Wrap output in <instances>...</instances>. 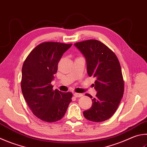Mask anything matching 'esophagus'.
Segmentation results:
<instances>
[{
    "mask_svg": "<svg viewBox=\"0 0 147 147\" xmlns=\"http://www.w3.org/2000/svg\"><path fill=\"white\" fill-rule=\"evenodd\" d=\"M74 96H75L76 98H80V97H82L83 96H84V94H81V93H76V92H74Z\"/></svg>",
    "mask_w": 147,
    "mask_h": 147,
    "instance_id": "34e87169",
    "label": "esophagus"
}]
</instances>
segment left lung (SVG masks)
Masks as SVG:
<instances>
[{"label": "left lung", "instance_id": "1", "mask_svg": "<svg viewBox=\"0 0 147 147\" xmlns=\"http://www.w3.org/2000/svg\"><path fill=\"white\" fill-rule=\"evenodd\" d=\"M86 60L89 76L96 78L97 91L92 105L84 112L87 119L94 122L105 121L116 111L123 98L124 82L121 68L116 55L105 44L96 40L74 44ZM92 98V96L86 94Z\"/></svg>", "mask_w": 147, "mask_h": 147}]
</instances>
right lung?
I'll list each match as a JSON object with an SVG mask.
<instances>
[{
	"instance_id": "obj_1",
	"label": "right lung",
	"mask_w": 147,
	"mask_h": 147,
	"mask_svg": "<svg viewBox=\"0 0 147 147\" xmlns=\"http://www.w3.org/2000/svg\"><path fill=\"white\" fill-rule=\"evenodd\" d=\"M72 44L47 42L31 51L24 62L21 89L34 115L44 121L62 119L72 101L73 94L53 90L51 84L58 70V63Z\"/></svg>"
}]
</instances>
